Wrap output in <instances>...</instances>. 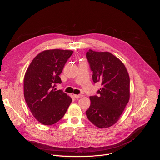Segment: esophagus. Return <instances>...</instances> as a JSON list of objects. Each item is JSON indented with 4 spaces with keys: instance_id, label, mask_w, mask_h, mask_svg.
<instances>
[{
    "instance_id": "esophagus-1",
    "label": "esophagus",
    "mask_w": 160,
    "mask_h": 160,
    "mask_svg": "<svg viewBox=\"0 0 160 160\" xmlns=\"http://www.w3.org/2000/svg\"><path fill=\"white\" fill-rule=\"evenodd\" d=\"M75 98H81L83 97V95H73Z\"/></svg>"
}]
</instances>
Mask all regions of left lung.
I'll list each match as a JSON object with an SVG mask.
<instances>
[{
	"mask_svg": "<svg viewBox=\"0 0 160 160\" xmlns=\"http://www.w3.org/2000/svg\"><path fill=\"white\" fill-rule=\"evenodd\" d=\"M94 83L100 82L98 95L90 97L86 111L90 122L99 128L111 127L119 120L130 97V81L123 62L109 52L89 49L86 53Z\"/></svg>",
	"mask_w": 160,
	"mask_h": 160,
	"instance_id": "left-lung-1",
	"label": "left lung"
}]
</instances>
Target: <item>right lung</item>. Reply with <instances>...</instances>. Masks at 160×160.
<instances>
[{
	"label": "right lung",
	"instance_id": "right-lung-1",
	"mask_svg": "<svg viewBox=\"0 0 160 160\" xmlns=\"http://www.w3.org/2000/svg\"><path fill=\"white\" fill-rule=\"evenodd\" d=\"M73 51L52 49L34 58L24 77V96L35 119L45 125L62 118L72 99L55 86L61 83L59 75Z\"/></svg>",
	"mask_w": 160,
	"mask_h": 160
}]
</instances>
